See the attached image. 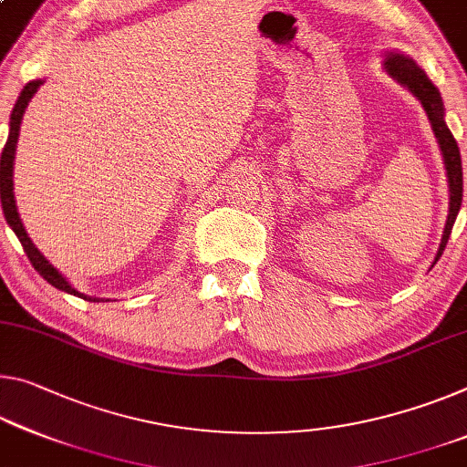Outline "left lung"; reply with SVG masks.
Masks as SVG:
<instances>
[{
    "label": "left lung",
    "instance_id": "obj_1",
    "mask_svg": "<svg viewBox=\"0 0 467 467\" xmlns=\"http://www.w3.org/2000/svg\"><path fill=\"white\" fill-rule=\"evenodd\" d=\"M384 68H387V72L397 80V83H401L403 87L410 88V91L421 101V106H424L426 114H428V120H431V124H432L434 137L441 145L442 160H445L447 179H449V216L445 222V231H442L439 251H436V257H434V264H436L441 260L442 251H445V247H447L449 234H451V231H453L455 218H457V213H460V207H462L463 172H462L460 147H457L455 137L451 135V130L445 124V108H442V98H441L439 88H436L432 80L428 78V74L421 70L420 66L411 60V57H407L403 54H395V51L387 54Z\"/></svg>",
    "mask_w": 467,
    "mask_h": 467
}]
</instances>
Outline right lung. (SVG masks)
I'll list each match as a JSON object with an SVG mask.
<instances>
[{
    "label": "right lung",
    "instance_id": "1",
    "mask_svg": "<svg viewBox=\"0 0 467 467\" xmlns=\"http://www.w3.org/2000/svg\"><path fill=\"white\" fill-rule=\"evenodd\" d=\"M41 85H43V80H31V83H26V87L22 88L16 106H14V109H12V116H10V135H7L5 147L2 151V160H0V199H2V207H4V216H5V222L10 224L12 231L16 233L18 241L22 243V249H25V254L28 255V260H31V264H33V268L39 272L51 286L60 288V291H64V293L77 295V297H83V299H88L93 303H99L101 299H98V297H87V295L78 293L77 288H74L68 283V280H66L62 274L57 272L54 265H51L46 260V257L41 255V251L33 245L31 236L26 234L25 226H22V220H20L18 210H16V199H14V181H12V176H14V153H16L22 116H25V109L28 106V101L33 99V95L36 93V88H39Z\"/></svg>",
    "mask_w": 467,
    "mask_h": 467
}]
</instances>
